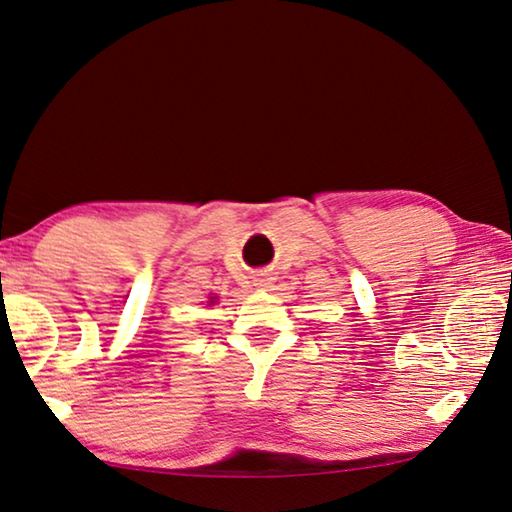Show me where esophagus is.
<instances>
[{
	"label": "esophagus",
	"mask_w": 512,
	"mask_h": 512,
	"mask_svg": "<svg viewBox=\"0 0 512 512\" xmlns=\"http://www.w3.org/2000/svg\"><path fill=\"white\" fill-rule=\"evenodd\" d=\"M258 283H256V286L258 288H267V281H270V279H267V276H261V279H256Z\"/></svg>",
	"instance_id": "obj_1"
}]
</instances>
